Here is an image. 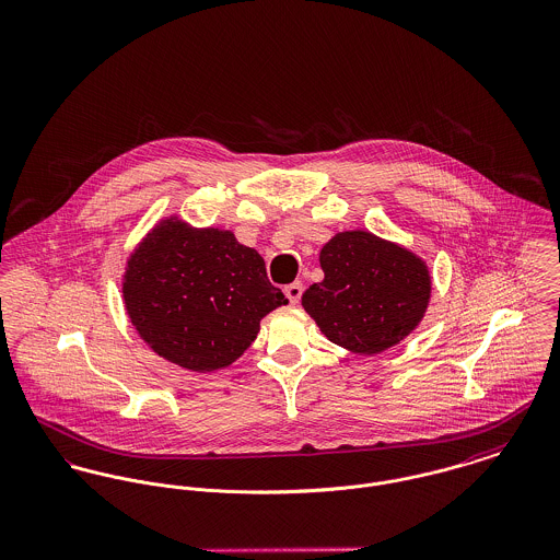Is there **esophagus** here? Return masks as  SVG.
Returning <instances> with one entry per match:
<instances>
[{
    "label": "esophagus",
    "mask_w": 560,
    "mask_h": 560,
    "mask_svg": "<svg viewBox=\"0 0 560 560\" xmlns=\"http://www.w3.org/2000/svg\"><path fill=\"white\" fill-rule=\"evenodd\" d=\"M285 296H288V301L292 302V304H299L301 302L302 296V283H290V285H285Z\"/></svg>",
    "instance_id": "1"
}]
</instances>
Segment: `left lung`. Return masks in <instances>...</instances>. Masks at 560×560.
Returning <instances> with one entry per match:
<instances>
[{"mask_svg":"<svg viewBox=\"0 0 560 560\" xmlns=\"http://www.w3.org/2000/svg\"><path fill=\"white\" fill-rule=\"evenodd\" d=\"M319 264L324 281L302 294V306L328 341L373 355L400 343L422 322L431 275L411 252L353 230L330 238Z\"/></svg>","mask_w":560,"mask_h":560,"instance_id":"obj_1","label":"left lung"}]
</instances>
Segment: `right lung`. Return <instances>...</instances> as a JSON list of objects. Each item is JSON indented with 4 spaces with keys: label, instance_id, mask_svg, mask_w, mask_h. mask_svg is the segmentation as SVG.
Masks as SVG:
<instances>
[{
    "label": "right lung",
    "instance_id": "add662e5",
    "mask_svg": "<svg viewBox=\"0 0 560 560\" xmlns=\"http://www.w3.org/2000/svg\"><path fill=\"white\" fill-rule=\"evenodd\" d=\"M124 301L142 341L183 369L209 373L256 341L259 322L288 304L256 249L228 230L160 221L133 249Z\"/></svg>",
    "mask_w": 560,
    "mask_h": 560
}]
</instances>
